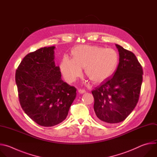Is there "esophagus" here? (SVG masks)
<instances>
[{
  "label": "esophagus",
  "mask_w": 157,
  "mask_h": 157,
  "mask_svg": "<svg viewBox=\"0 0 157 157\" xmlns=\"http://www.w3.org/2000/svg\"><path fill=\"white\" fill-rule=\"evenodd\" d=\"M78 93L79 94H83L86 93V91L84 90V89H78Z\"/></svg>",
  "instance_id": "obj_1"
}]
</instances>
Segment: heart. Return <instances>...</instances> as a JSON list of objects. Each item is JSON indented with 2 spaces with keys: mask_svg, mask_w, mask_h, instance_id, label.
I'll return each mask as SVG.
<instances>
[{
  "mask_svg": "<svg viewBox=\"0 0 157 157\" xmlns=\"http://www.w3.org/2000/svg\"><path fill=\"white\" fill-rule=\"evenodd\" d=\"M73 59L64 56L60 63L61 72L70 83L82 75L93 82H101L113 75L119 63V55L113 48L92 45H79L72 50Z\"/></svg>",
  "mask_w": 157,
  "mask_h": 157,
  "instance_id": "1",
  "label": "heart"
}]
</instances>
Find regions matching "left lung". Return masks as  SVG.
Here are the masks:
<instances>
[{
    "instance_id": "left-lung-1",
    "label": "left lung",
    "mask_w": 157,
    "mask_h": 157,
    "mask_svg": "<svg viewBox=\"0 0 157 157\" xmlns=\"http://www.w3.org/2000/svg\"><path fill=\"white\" fill-rule=\"evenodd\" d=\"M119 63L111 77L92 91L98 120L107 124L124 121L136 107L142 83L143 70L132 52L116 44Z\"/></svg>"
}]
</instances>
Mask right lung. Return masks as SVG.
<instances>
[{"mask_svg":"<svg viewBox=\"0 0 157 157\" xmlns=\"http://www.w3.org/2000/svg\"><path fill=\"white\" fill-rule=\"evenodd\" d=\"M55 49L43 47L29 53L15 73L22 109L43 127L63 122L76 96V89L61 79L59 67L55 63Z\"/></svg>","mask_w":157,"mask_h":157,"instance_id":"right-lung-1","label":"right lung"}]
</instances>
